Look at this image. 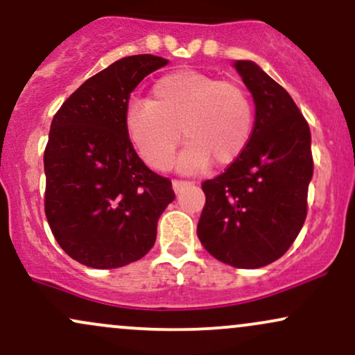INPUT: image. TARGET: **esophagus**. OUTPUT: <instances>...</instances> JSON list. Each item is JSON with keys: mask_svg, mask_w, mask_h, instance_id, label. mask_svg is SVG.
Here are the masks:
<instances>
[{"mask_svg": "<svg viewBox=\"0 0 355 355\" xmlns=\"http://www.w3.org/2000/svg\"><path fill=\"white\" fill-rule=\"evenodd\" d=\"M172 185H173V190L177 191V193H180L182 190L189 189V187L193 185V182H189V180H177V178H175V180L172 182Z\"/></svg>", "mask_w": 355, "mask_h": 355, "instance_id": "1", "label": "esophagus"}]
</instances>
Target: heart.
Segmentation results:
<instances>
[{
	"label": "heart",
	"mask_w": 355,
	"mask_h": 355,
	"mask_svg": "<svg viewBox=\"0 0 355 355\" xmlns=\"http://www.w3.org/2000/svg\"><path fill=\"white\" fill-rule=\"evenodd\" d=\"M254 102L241 85L210 74L180 69L153 84L150 101L132 99L125 134L147 165L165 170L183 139L180 166L185 170L236 162L251 142Z\"/></svg>",
	"instance_id": "1"
}]
</instances>
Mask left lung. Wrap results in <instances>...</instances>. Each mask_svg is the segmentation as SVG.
Segmentation results:
<instances>
[{
	"label": "left lung",
	"instance_id": "left-lung-1",
	"mask_svg": "<svg viewBox=\"0 0 355 355\" xmlns=\"http://www.w3.org/2000/svg\"><path fill=\"white\" fill-rule=\"evenodd\" d=\"M234 67L253 94L254 132L240 159L202 183L196 233L213 258L250 270L279 259L300 234L314 162L309 125L291 96L254 62Z\"/></svg>",
	"mask_w": 355,
	"mask_h": 355
}]
</instances>
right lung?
Masks as SVG:
<instances>
[{
    "instance_id": "right-lung-1",
    "label": "right lung",
    "mask_w": 355,
    "mask_h": 355,
    "mask_svg": "<svg viewBox=\"0 0 355 355\" xmlns=\"http://www.w3.org/2000/svg\"><path fill=\"white\" fill-rule=\"evenodd\" d=\"M168 61L122 58L72 92L51 122L44 150V213L59 246L97 270L150 251L157 221L175 198L170 178L152 172L125 134L130 94Z\"/></svg>"
}]
</instances>
